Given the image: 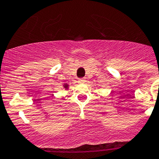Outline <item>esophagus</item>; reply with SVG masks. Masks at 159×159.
Here are the masks:
<instances>
[{"instance_id":"1","label":"esophagus","mask_w":159,"mask_h":159,"mask_svg":"<svg viewBox=\"0 0 159 159\" xmlns=\"http://www.w3.org/2000/svg\"><path fill=\"white\" fill-rule=\"evenodd\" d=\"M85 81H86L85 78H80V79H79L78 82L80 83V84H84V83Z\"/></svg>"}]
</instances>
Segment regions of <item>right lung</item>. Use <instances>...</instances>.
Returning <instances> with one entry per match:
<instances>
[{
	"label": "right lung",
	"instance_id": "add662e5",
	"mask_svg": "<svg viewBox=\"0 0 159 159\" xmlns=\"http://www.w3.org/2000/svg\"><path fill=\"white\" fill-rule=\"evenodd\" d=\"M64 88L67 89H68V85L67 84H65V85H64Z\"/></svg>",
	"mask_w": 159,
	"mask_h": 159
}]
</instances>
